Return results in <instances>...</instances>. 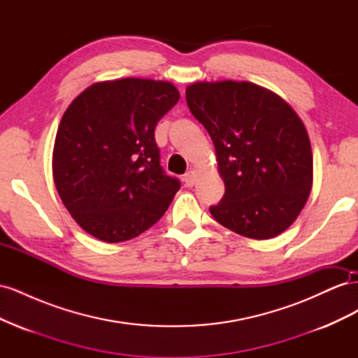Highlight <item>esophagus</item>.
I'll list each match as a JSON object with an SVG mask.
<instances>
[{"label":"esophagus","mask_w":358,"mask_h":358,"mask_svg":"<svg viewBox=\"0 0 358 358\" xmlns=\"http://www.w3.org/2000/svg\"><path fill=\"white\" fill-rule=\"evenodd\" d=\"M197 179H199V173L196 170H189L188 173H185V176H183V182H185V185L189 188L196 185Z\"/></svg>","instance_id":"1"}]
</instances>
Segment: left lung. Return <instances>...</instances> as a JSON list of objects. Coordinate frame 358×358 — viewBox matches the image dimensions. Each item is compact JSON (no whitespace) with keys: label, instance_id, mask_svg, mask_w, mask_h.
Instances as JSON below:
<instances>
[{"label":"left lung","instance_id":"1","mask_svg":"<svg viewBox=\"0 0 358 358\" xmlns=\"http://www.w3.org/2000/svg\"><path fill=\"white\" fill-rule=\"evenodd\" d=\"M191 113L215 145L225 194L210 213L249 239L285 231L312 189L309 136L296 110L251 82H196L187 88Z\"/></svg>","mask_w":358,"mask_h":358}]
</instances>
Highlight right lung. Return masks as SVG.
Here are the masks:
<instances>
[{
    "instance_id": "right-lung-1",
    "label": "right lung",
    "mask_w": 358,
    "mask_h": 358,
    "mask_svg": "<svg viewBox=\"0 0 358 358\" xmlns=\"http://www.w3.org/2000/svg\"><path fill=\"white\" fill-rule=\"evenodd\" d=\"M173 83L127 78L80 92L58 127L52 171L82 229L119 243L152 227L180 188L159 166L155 127L179 101Z\"/></svg>"
}]
</instances>
